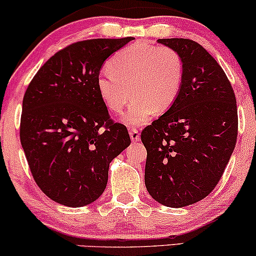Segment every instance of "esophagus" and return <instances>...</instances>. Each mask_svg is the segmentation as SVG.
<instances>
[{"label":"esophagus","instance_id":"obj_1","mask_svg":"<svg viewBox=\"0 0 256 256\" xmlns=\"http://www.w3.org/2000/svg\"><path fill=\"white\" fill-rule=\"evenodd\" d=\"M130 137H131L132 142H137V140H140V131H138L136 128H130Z\"/></svg>","mask_w":256,"mask_h":256}]
</instances>
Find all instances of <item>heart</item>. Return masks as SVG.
Instances as JSON below:
<instances>
[{"label":"heart","instance_id":"obj_1","mask_svg":"<svg viewBox=\"0 0 256 256\" xmlns=\"http://www.w3.org/2000/svg\"><path fill=\"white\" fill-rule=\"evenodd\" d=\"M108 71L98 76V91L113 113H122L128 125H142L154 113L162 114L172 107L180 94L184 64L180 55L170 46L138 42L112 56Z\"/></svg>","mask_w":256,"mask_h":256}]
</instances>
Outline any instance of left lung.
Listing matches in <instances>:
<instances>
[{"label": "left lung", "mask_w": 256, "mask_h": 256, "mask_svg": "<svg viewBox=\"0 0 256 256\" xmlns=\"http://www.w3.org/2000/svg\"><path fill=\"white\" fill-rule=\"evenodd\" d=\"M158 42L180 55L184 79L172 107L140 134L144 182L155 201L180 208L210 195L225 171L238 132L236 96L220 64L198 43Z\"/></svg>", "instance_id": "1"}]
</instances>
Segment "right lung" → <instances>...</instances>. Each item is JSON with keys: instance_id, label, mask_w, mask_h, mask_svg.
Returning a JSON list of instances; mask_svg holds the SVG:
<instances>
[{"instance_id": "1", "label": "right lung", "mask_w": 256, "mask_h": 256, "mask_svg": "<svg viewBox=\"0 0 256 256\" xmlns=\"http://www.w3.org/2000/svg\"><path fill=\"white\" fill-rule=\"evenodd\" d=\"M134 37L80 40L38 70L22 100L20 142L40 190L58 204L83 207L107 186L110 161L130 146L98 91L102 64Z\"/></svg>"}]
</instances>
